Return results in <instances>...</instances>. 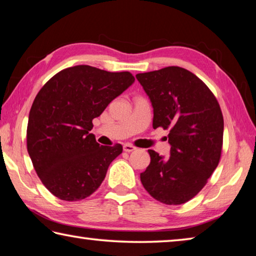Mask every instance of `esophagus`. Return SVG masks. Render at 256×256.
Masks as SVG:
<instances>
[{
    "label": "esophagus",
    "mask_w": 256,
    "mask_h": 256,
    "mask_svg": "<svg viewBox=\"0 0 256 256\" xmlns=\"http://www.w3.org/2000/svg\"><path fill=\"white\" fill-rule=\"evenodd\" d=\"M123 150L125 151V152H132V151L136 150V146H132V144H125L123 146Z\"/></svg>",
    "instance_id": "obj_1"
}]
</instances>
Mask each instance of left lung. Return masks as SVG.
<instances>
[{"mask_svg": "<svg viewBox=\"0 0 256 256\" xmlns=\"http://www.w3.org/2000/svg\"><path fill=\"white\" fill-rule=\"evenodd\" d=\"M154 108V128L170 130V156L148 150L150 164L141 172L144 188L164 204L190 201L218 166L224 118L214 94L192 72L180 66L136 76Z\"/></svg>", "mask_w": 256, "mask_h": 256, "instance_id": "8db88e82", "label": "left lung"}]
</instances>
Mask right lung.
I'll use <instances>...</instances> for the list:
<instances>
[{
  "instance_id": "1",
  "label": "right lung",
  "mask_w": 256,
  "mask_h": 256,
  "mask_svg": "<svg viewBox=\"0 0 256 256\" xmlns=\"http://www.w3.org/2000/svg\"><path fill=\"white\" fill-rule=\"evenodd\" d=\"M130 72L90 66L62 70L46 82L32 102L27 149L45 188L63 201H80L96 190L120 144L100 146L92 120L134 82Z\"/></svg>"
}]
</instances>
